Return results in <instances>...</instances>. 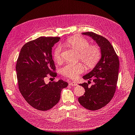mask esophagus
I'll use <instances>...</instances> for the list:
<instances>
[{
  "label": "esophagus",
  "instance_id": "1",
  "mask_svg": "<svg viewBox=\"0 0 135 135\" xmlns=\"http://www.w3.org/2000/svg\"><path fill=\"white\" fill-rule=\"evenodd\" d=\"M69 85H71V86H76V85H77V83H75V81H72V82H70V84H69Z\"/></svg>",
  "mask_w": 135,
  "mask_h": 135
}]
</instances>
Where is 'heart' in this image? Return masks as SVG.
<instances>
[{
  "label": "heart",
  "instance_id": "b5f03b06",
  "mask_svg": "<svg viewBox=\"0 0 135 135\" xmlns=\"http://www.w3.org/2000/svg\"><path fill=\"white\" fill-rule=\"evenodd\" d=\"M64 44L78 52V59L82 61L89 69L95 68L101 57L100 48L97 45H89L88 40L84 38L73 36L66 40ZM53 57L56 62H61L62 60V50L60 47L58 46L55 48ZM84 70V65L80 62L75 64H68L61 69V73L71 79H76Z\"/></svg>",
  "mask_w": 135,
  "mask_h": 135
}]
</instances>
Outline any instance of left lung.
<instances>
[{"label":"left lung","instance_id":"obj_1","mask_svg":"<svg viewBox=\"0 0 135 135\" xmlns=\"http://www.w3.org/2000/svg\"><path fill=\"white\" fill-rule=\"evenodd\" d=\"M90 36L101 49V57L93 70L83 76L88 81L93 80V85L89 83L80 84L85 89L83 96L78 98L79 103L85 109L97 110L107 105L111 101L115 92L118 79L119 61L112 45L104 36L93 32H83Z\"/></svg>","mask_w":135,"mask_h":135}]
</instances>
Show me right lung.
Instances as JSON below:
<instances>
[{
	"label": "right lung",
	"mask_w": 135,
	"mask_h": 135,
	"mask_svg": "<svg viewBox=\"0 0 135 135\" xmlns=\"http://www.w3.org/2000/svg\"><path fill=\"white\" fill-rule=\"evenodd\" d=\"M60 37H39L23 45L16 64L18 88L27 103L34 108L46 111L59 103L61 92L68 83L62 80L44 82L50 74L57 73L52 49Z\"/></svg>",
	"instance_id": "add662e5"
}]
</instances>
